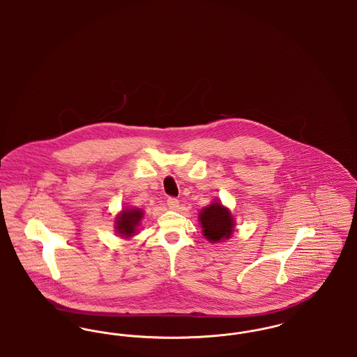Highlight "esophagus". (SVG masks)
I'll return each mask as SVG.
<instances>
[{
    "label": "esophagus",
    "instance_id": "esophagus-1",
    "mask_svg": "<svg viewBox=\"0 0 357 357\" xmlns=\"http://www.w3.org/2000/svg\"><path fill=\"white\" fill-rule=\"evenodd\" d=\"M167 206L170 207L171 210H175L179 206V201L176 198H174V197H169L167 198Z\"/></svg>",
    "mask_w": 357,
    "mask_h": 357
}]
</instances>
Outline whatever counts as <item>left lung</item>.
Here are the masks:
<instances>
[{"mask_svg": "<svg viewBox=\"0 0 357 357\" xmlns=\"http://www.w3.org/2000/svg\"><path fill=\"white\" fill-rule=\"evenodd\" d=\"M204 236L211 242H220L231 236L234 222L231 214L221 204H211L199 214Z\"/></svg>", "mask_w": 357, "mask_h": 357, "instance_id": "8db88e82", "label": "left lung"}]
</instances>
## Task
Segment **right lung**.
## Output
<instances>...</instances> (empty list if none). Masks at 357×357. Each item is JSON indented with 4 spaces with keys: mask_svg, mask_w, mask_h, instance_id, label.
<instances>
[{
    "mask_svg": "<svg viewBox=\"0 0 357 357\" xmlns=\"http://www.w3.org/2000/svg\"><path fill=\"white\" fill-rule=\"evenodd\" d=\"M143 218L142 210H123L116 221V230L124 237H131L136 231V226Z\"/></svg>",
    "mask_w": 357,
    "mask_h": 357,
    "instance_id": "add662e5",
    "label": "right lung"
}]
</instances>
